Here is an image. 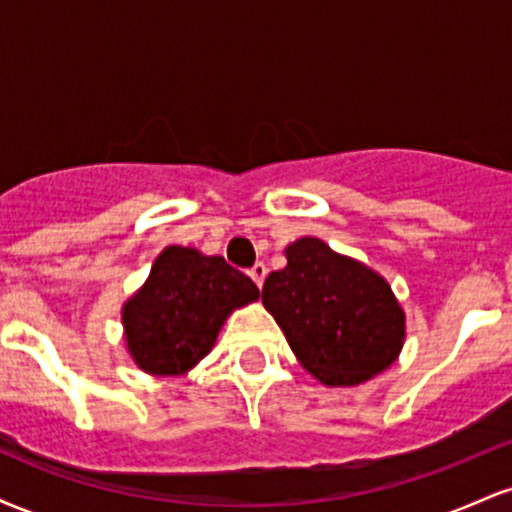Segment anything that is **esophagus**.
<instances>
[{"instance_id": "1", "label": "esophagus", "mask_w": 512, "mask_h": 512, "mask_svg": "<svg viewBox=\"0 0 512 512\" xmlns=\"http://www.w3.org/2000/svg\"><path fill=\"white\" fill-rule=\"evenodd\" d=\"M250 279L252 281H255V284H257V289H262V284H264V276H267V267H264V264L262 262H257L255 264V267H250Z\"/></svg>"}]
</instances>
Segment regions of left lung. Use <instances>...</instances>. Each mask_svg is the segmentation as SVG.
Returning <instances> with one entry per match:
<instances>
[{"instance_id":"1","label":"left lung","mask_w":512,"mask_h":512,"mask_svg":"<svg viewBox=\"0 0 512 512\" xmlns=\"http://www.w3.org/2000/svg\"><path fill=\"white\" fill-rule=\"evenodd\" d=\"M264 279L262 303L298 363L327 387H356L399 358L407 315L383 274L303 236Z\"/></svg>"}]
</instances>
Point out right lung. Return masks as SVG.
Segmentation results:
<instances>
[{"label":"right lung","mask_w":512,"mask_h":512,"mask_svg":"<svg viewBox=\"0 0 512 512\" xmlns=\"http://www.w3.org/2000/svg\"><path fill=\"white\" fill-rule=\"evenodd\" d=\"M257 298L255 281L223 257L168 245L122 303L127 354L156 378L185 375L214 349L228 315Z\"/></svg>","instance_id":"1"}]
</instances>
